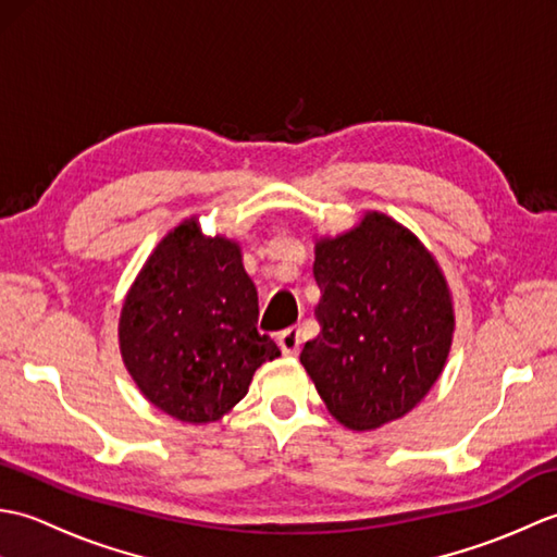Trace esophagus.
Instances as JSON below:
<instances>
[{"instance_id": "esophagus-1", "label": "esophagus", "mask_w": 557, "mask_h": 557, "mask_svg": "<svg viewBox=\"0 0 557 557\" xmlns=\"http://www.w3.org/2000/svg\"><path fill=\"white\" fill-rule=\"evenodd\" d=\"M277 345H280V349H282V354H287V357H294V354H297L299 347H301L299 327L282 330V333L277 335Z\"/></svg>"}]
</instances>
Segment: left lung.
<instances>
[{"label":"left lung","mask_w":557,"mask_h":557,"mask_svg":"<svg viewBox=\"0 0 557 557\" xmlns=\"http://www.w3.org/2000/svg\"><path fill=\"white\" fill-rule=\"evenodd\" d=\"M321 333L301 363L327 411L351 431L409 413L441 377L455 333L443 270L383 212L315 242Z\"/></svg>","instance_id":"8db88e82"}]
</instances>
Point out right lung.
Instances as JSON below:
<instances>
[{"label": "right lung", "instance_id": "add662e5", "mask_svg": "<svg viewBox=\"0 0 557 557\" xmlns=\"http://www.w3.org/2000/svg\"><path fill=\"white\" fill-rule=\"evenodd\" d=\"M256 325L258 292L239 244L203 236L191 218L156 246L128 289L120 349L148 401L184 423H210L280 357Z\"/></svg>", "mask_w": 557, "mask_h": 557}]
</instances>
